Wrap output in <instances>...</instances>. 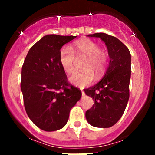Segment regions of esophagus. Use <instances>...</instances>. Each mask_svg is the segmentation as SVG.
Returning a JSON list of instances; mask_svg holds the SVG:
<instances>
[{
    "label": "esophagus",
    "instance_id": "1",
    "mask_svg": "<svg viewBox=\"0 0 155 155\" xmlns=\"http://www.w3.org/2000/svg\"><path fill=\"white\" fill-rule=\"evenodd\" d=\"M81 95H82V96H84L85 95V93H84V92L83 91V90H81Z\"/></svg>",
    "mask_w": 155,
    "mask_h": 155
}]
</instances>
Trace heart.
Returning a JSON list of instances; mask_svg holds the SVG:
<instances>
[{"label": "heart", "instance_id": "1", "mask_svg": "<svg viewBox=\"0 0 155 155\" xmlns=\"http://www.w3.org/2000/svg\"><path fill=\"white\" fill-rule=\"evenodd\" d=\"M76 58H84L81 71L72 74L69 80L78 87H86L91 84L95 79V73L99 79L106 70L108 63V54L101 49L93 41L86 39L76 42L72 47H63L60 52V62L62 68L68 74L74 71Z\"/></svg>", "mask_w": 155, "mask_h": 155}]
</instances>
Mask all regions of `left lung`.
<instances>
[{"mask_svg": "<svg viewBox=\"0 0 155 155\" xmlns=\"http://www.w3.org/2000/svg\"><path fill=\"white\" fill-rule=\"evenodd\" d=\"M88 36L100 38L104 42L110 62L104 78L93 87L84 90L94 101L85 116L91 125L107 128L120 120L128 102L131 55L128 48L116 37L104 33Z\"/></svg>", "mask_w": 155, "mask_h": 155, "instance_id": "1", "label": "left lung"}]
</instances>
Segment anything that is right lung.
Listing matches in <instances>:
<instances>
[{
	"mask_svg": "<svg viewBox=\"0 0 155 155\" xmlns=\"http://www.w3.org/2000/svg\"><path fill=\"white\" fill-rule=\"evenodd\" d=\"M76 36L47 35L30 49L22 68L21 90L28 116L51 132L63 128L81 92L68 83L60 65V49Z\"/></svg>",
	"mask_w": 155,
	"mask_h": 155,
	"instance_id": "add662e5",
	"label": "right lung"
}]
</instances>
